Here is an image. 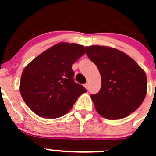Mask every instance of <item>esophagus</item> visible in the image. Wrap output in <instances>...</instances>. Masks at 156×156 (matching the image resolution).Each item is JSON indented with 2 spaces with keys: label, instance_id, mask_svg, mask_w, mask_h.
I'll list each match as a JSON object with an SVG mask.
<instances>
[{
  "label": "esophagus",
  "instance_id": "34e87169",
  "mask_svg": "<svg viewBox=\"0 0 156 156\" xmlns=\"http://www.w3.org/2000/svg\"><path fill=\"white\" fill-rule=\"evenodd\" d=\"M88 87H89V85H88V83H85V84H84V87L86 88L87 90H88Z\"/></svg>",
  "mask_w": 156,
  "mask_h": 156
}]
</instances>
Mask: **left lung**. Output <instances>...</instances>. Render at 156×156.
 Wrapping results in <instances>:
<instances>
[{"instance_id": "1", "label": "left lung", "mask_w": 156, "mask_h": 156, "mask_svg": "<svg viewBox=\"0 0 156 156\" xmlns=\"http://www.w3.org/2000/svg\"><path fill=\"white\" fill-rule=\"evenodd\" d=\"M85 48L101 76V90L90 95L97 112L108 119L128 116L146 96L144 71L133 58L115 48L99 45Z\"/></svg>"}]
</instances>
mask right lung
<instances>
[{
    "instance_id": "right-lung-1",
    "label": "right lung",
    "mask_w": 156,
    "mask_h": 156,
    "mask_svg": "<svg viewBox=\"0 0 156 156\" xmlns=\"http://www.w3.org/2000/svg\"><path fill=\"white\" fill-rule=\"evenodd\" d=\"M85 54L84 47L59 43L29 63L20 80L22 98L34 113L55 119L71 109L80 95L87 92L74 81L72 66Z\"/></svg>"
}]
</instances>
